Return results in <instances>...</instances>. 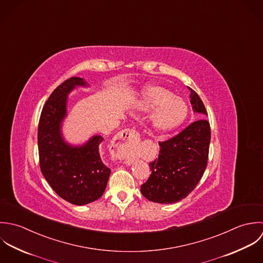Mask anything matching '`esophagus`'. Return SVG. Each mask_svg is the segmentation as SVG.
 I'll return each instance as SVG.
<instances>
[{
  "label": "esophagus",
  "instance_id": "1",
  "mask_svg": "<svg viewBox=\"0 0 263 263\" xmlns=\"http://www.w3.org/2000/svg\"><path fill=\"white\" fill-rule=\"evenodd\" d=\"M119 139V144H123V145H130L132 143H136L139 141L140 139V135L139 133L134 130V129H126L124 131H122L118 137ZM118 155V154H117ZM118 158H125L128 159V161L130 162L132 160V156L131 155H127V156H123V155H118Z\"/></svg>",
  "mask_w": 263,
  "mask_h": 263
}]
</instances>
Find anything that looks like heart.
I'll return each instance as SVG.
<instances>
[{"label":"heart","instance_id":"b5f03b06","mask_svg":"<svg viewBox=\"0 0 263 263\" xmlns=\"http://www.w3.org/2000/svg\"><path fill=\"white\" fill-rule=\"evenodd\" d=\"M136 109L149 111L153 127L158 132H168L181 126L188 116V105L170 90L160 86H149L143 90L135 104Z\"/></svg>","mask_w":263,"mask_h":263}]
</instances>
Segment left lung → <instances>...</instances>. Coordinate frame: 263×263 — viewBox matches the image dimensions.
Masks as SVG:
<instances>
[{"mask_svg": "<svg viewBox=\"0 0 263 263\" xmlns=\"http://www.w3.org/2000/svg\"><path fill=\"white\" fill-rule=\"evenodd\" d=\"M189 89L193 111L208 116L199 96ZM210 143V123L205 119L195 121L177 136L159 142L158 158L149 163L151 177L140 188L142 195L162 204L187 197L206 168Z\"/></svg>", "mask_w": 263, "mask_h": 263, "instance_id": "8db88e82", "label": "left lung"}]
</instances>
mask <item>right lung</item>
I'll list each match as a JSON object with an SVG mask.
<instances>
[{"label":"right lung","instance_id":"right-lung-1","mask_svg":"<svg viewBox=\"0 0 263 263\" xmlns=\"http://www.w3.org/2000/svg\"><path fill=\"white\" fill-rule=\"evenodd\" d=\"M78 86L89 84L83 78L72 77L53 90L41 115L37 144L42 173L53 191L72 204L84 205L104 194L110 168L100 155L104 140L101 135L81 145L70 144L63 136L68 96Z\"/></svg>","mask_w":263,"mask_h":263}]
</instances>
